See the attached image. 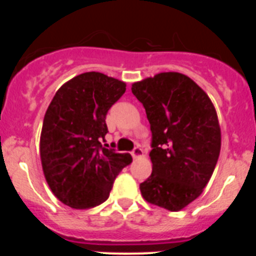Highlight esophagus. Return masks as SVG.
Listing matches in <instances>:
<instances>
[{"label":"esophagus","instance_id":"1","mask_svg":"<svg viewBox=\"0 0 256 256\" xmlns=\"http://www.w3.org/2000/svg\"><path fill=\"white\" fill-rule=\"evenodd\" d=\"M142 155H144V150H142L141 148H138V146H137V148H133L132 156L134 158V159H137V158H140V156H142Z\"/></svg>","mask_w":256,"mask_h":256}]
</instances>
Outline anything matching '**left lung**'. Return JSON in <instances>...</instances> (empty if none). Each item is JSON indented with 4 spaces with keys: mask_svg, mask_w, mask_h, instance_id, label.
<instances>
[{
    "mask_svg": "<svg viewBox=\"0 0 256 256\" xmlns=\"http://www.w3.org/2000/svg\"><path fill=\"white\" fill-rule=\"evenodd\" d=\"M150 122L152 173L140 184L148 202L170 212L198 198L216 169L220 128L214 105L184 74L160 73L133 83Z\"/></svg>",
    "mask_w": 256,
    "mask_h": 256,
    "instance_id": "obj_1",
    "label": "left lung"
}]
</instances>
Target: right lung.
Here are the masks:
<instances>
[{
  "mask_svg": "<svg viewBox=\"0 0 256 256\" xmlns=\"http://www.w3.org/2000/svg\"><path fill=\"white\" fill-rule=\"evenodd\" d=\"M126 92V83L97 72L79 74L61 86L44 114L40 152L54 195L74 209L108 200L130 154L102 146L106 114Z\"/></svg>",
  "mask_w": 256,
  "mask_h": 256,
  "instance_id": "obj_1",
  "label": "right lung"
}]
</instances>
